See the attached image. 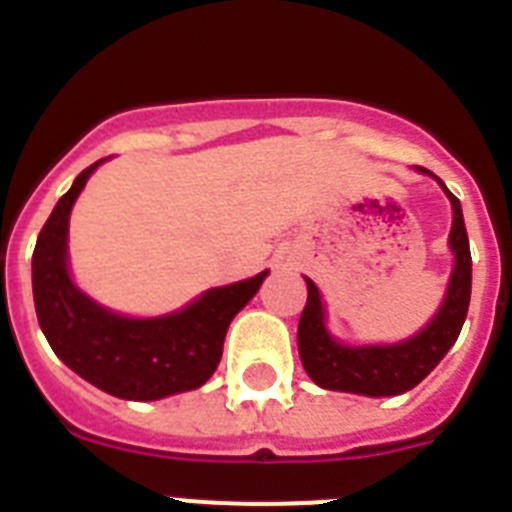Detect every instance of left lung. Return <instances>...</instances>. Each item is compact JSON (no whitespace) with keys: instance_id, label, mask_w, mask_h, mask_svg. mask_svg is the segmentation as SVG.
<instances>
[{"instance_id":"obj_1","label":"left lung","mask_w":512,"mask_h":512,"mask_svg":"<svg viewBox=\"0 0 512 512\" xmlns=\"http://www.w3.org/2000/svg\"><path fill=\"white\" fill-rule=\"evenodd\" d=\"M420 171L431 174L423 166ZM438 184L449 194L451 207H454L449 243L456 264L441 310L418 336L397 343V346H341L325 330L318 287L305 279L307 305L300 315V325H297V348H300L305 372L323 390L354 392V395L366 397L402 395L423 382L459 338L461 325L467 320L469 295H472V253H469V238L459 200L446 189L441 179Z\"/></svg>"}]
</instances>
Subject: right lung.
<instances>
[{"mask_svg":"<svg viewBox=\"0 0 512 512\" xmlns=\"http://www.w3.org/2000/svg\"><path fill=\"white\" fill-rule=\"evenodd\" d=\"M99 164L76 176L35 243L33 297L40 330L63 364L107 395L146 402L197 390L215 374L230 320L259 292L266 271L210 289L166 318L133 320L99 307L74 287L66 266L71 207Z\"/></svg>","mask_w":512,"mask_h":512,"instance_id":"add662e5","label":"right lung"}]
</instances>
